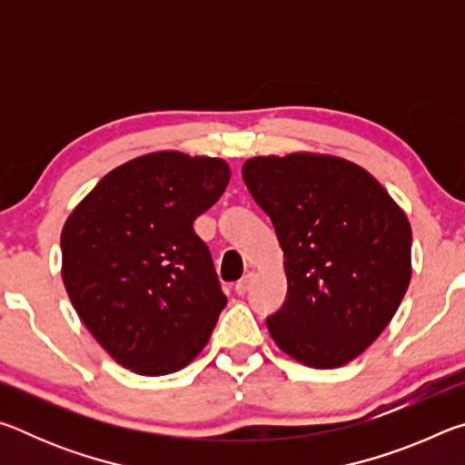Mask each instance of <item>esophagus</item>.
I'll list each match as a JSON object with an SVG mask.
<instances>
[{"instance_id":"obj_1","label":"esophagus","mask_w":465,"mask_h":465,"mask_svg":"<svg viewBox=\"0 0 465 465\" xmlns=\"http://www.w3.org/2000/svg\"><path fill=\"white\" fill-rule=\"evenodd\" d=\"M256 281V272H248V274H243V277L235 282V293L238 295H246L248 293V289L252 287V282Z\"/></svg>"}]
</instances>
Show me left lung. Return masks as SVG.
Returning <instances> with one entry per match:
<instances>
[{
  "instance_id": "8db88e82",
  "label": "left lung",
  "mask_w": 465,
  "mask_h": 465,
  "mask_svg": "<svg viewBox=\"0 0 465 465\" xmlns=\"http://www.w3.org/2000/svg\"><path fill=\"white\" fill-rule=\"evenodd\" d=\"M242 176L277 232L287 299L266 320L274 344L313 369H336L377 341L412 277V227L355 162L295 152L256 155Z\"/></svg>"
}]
</instances>
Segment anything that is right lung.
Wrapping results in <instances>:
<instances>
[{"label": "right lung", "instance_id": "add662e5", "mask_svg": "<svg viewBox=\"0 0 465 465\" xmlns=\"http://www.w3.org/2000/svg\"><path fill=\"white\" fill-rule=\"evenodd\" d=\"M222 157L174 149L110 170L61 232V277L77 316L116 363L157 377L207 346L227 299L193 223L230 183Z\"/></svg>", "mask_w": 465, "mask_h": 465}]
</instances>
